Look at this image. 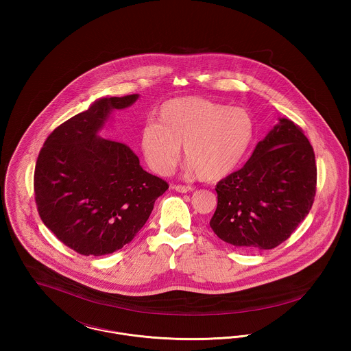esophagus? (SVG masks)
Here are the masks:
<instances>
[{
  "label": "esophagus",
  "mask_w": 351,
  "mask_h": 351,
  "mask_svg": "<svg viewBox=\"0 0 351 351\" xmlns=\"http://www.w3.org/2000/svg\"><path fill=\"white\" fill-rule=\"evenodd\" d=\"M176 192H180V193H186L189 191H192V186H188V185H182V184H178V185H173L172 186Z\"/></svg>",
  "instance_id": "esophagus-1"
}]
</instances>
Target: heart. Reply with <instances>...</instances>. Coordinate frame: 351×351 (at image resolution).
Listing matches in <instances>:
<instances>
[{
    "label": "heart",
    "mask_w": 351,
    "mask_h": 351,
    "mask_svg": "<svg viewBox=\"0 0 351 351\" xmlns=\"http://www.w3.org/2000/svg\"><path fill=\"white\" fill-rule=\"evenodd\" d=\"M158 119L142 126L139 146L159 175L175 169L184 145L186 172L217 182L241 166L255 136V121L247 109L199 96L165 102Z\"/></svg>",
    "instance_id": "b5f03b06"
}]
</instances>
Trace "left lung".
<instances>
[{
	"mask_svg": "<svg viewBox=\"0 0 351 351\" xmlns=\"http://www.w3.org/2000/svg\"><path fill=\"white\" fill-rule=\"evenodd\" d=\"M317 182L315 152L288 118L258 142L241 169L218 182L217 209L209 225L241 250L279 246L309 213Z\"/></svg>",
	"mask_w": 351,
	"mask_h": 351,
	"instance_id": "1",
	"label": "left lung"
}]
</instances>
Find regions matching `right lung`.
Masks as SVG:
<instances>
[{"label":"right lung","mask_w":351,"mask_h":351,"mask_svg":"<svg viewBox=\"0 0 351 351\" xmlns=\"http://www.w3.org/2000/svg\"><path fill=\"white\" fill-rule=\"evenodd\" d=\"M139 95L102 97L69 118L39 152L34 192L43 223L69 249L101 256L132 242L168 184L146 172L126 145L99 135Z\"/></svg>","instance_id":"obj_1"}]
</instances>
